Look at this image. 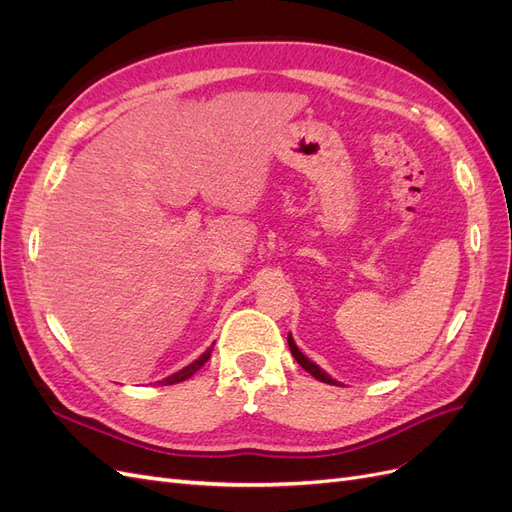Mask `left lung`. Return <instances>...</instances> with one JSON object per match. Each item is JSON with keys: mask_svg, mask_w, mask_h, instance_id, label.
Wrapping results in <instances>:
<instances>
[{"mask_svg": "<svg viewBox=\"0 0 512 512\" xmlns=\"http://www.w3.org/2000/svg\"><path fill=\"white\" fill-rule=\"evenodd\" d=\"M288 346H290V352H292V356L294 359H297V363L307 371V374H312L316 380H320V382H327V384H335V386H342L339 384L337 380H333L329 374H324V371L316 365V363H312L307 359V356L297 348V344H294V339H292V335L288 333Z\"/></svg>", "mask_w": 512, "mask_h": 512, "instance_id": "left-lung-1", "label": "left lung"}]
</instances>
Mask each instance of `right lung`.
Returning <instances> with one entry per match:
<instances>
[{"label":"right lung","mask_w":512,"mask_h":512,"mask_svg":"<svg viewBox=\"0 0 512 512\" xmlns=\"http://www.w3.org/2000/svg\"><path fill=\"white\" fill-rule=\"evenodd\" d=\"M211 350L213 348H209L207 352H203L198 356V359L194 361V363H190L188 367H183L181 371H177V374H173V376H168V378H164V380H160L158 384H164V386H168V384H177V382H183V380H188V378H192L196 371L203 367L207 361H209V356H211Z\"/></svg>","instance_id":"obj_1"}]
</instances>
